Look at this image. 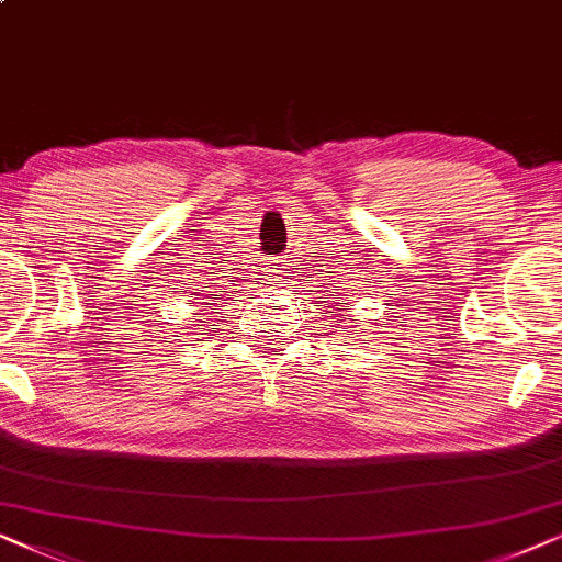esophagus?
<instances>
[{"label": "esophagus", "mask_w": 562, "mask_h": 562, "mask_svg": "<svg viewBox=\"0 0 562 562\" xmlns=\"http://www.w3.org/2000/svg\"><path fill=\"white\" fill-rule=\"evenodd\" d=\"M282 280H285V277H282V267L272 269V274H269V285H282Z\"/></svg>", "instance_id": "1"}]
</instances>
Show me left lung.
Listing matches in <instances>:
<instances>
[{
  "label": "left lung",
  "instance_id": "left-lung-1",
  "mask_svg": "<svg viewBox=\"0 0 562 562\" xmlns=\"http://www.w3.org/2000/svg\"><path fill=\"white\" fill-rule=\"evenodd\" d=\"M347 308H349V303H341L339 308H336V311H347Z\"/></svg>",
  "mask_w": 562,
  "mask_h": 562
}]
</instances>
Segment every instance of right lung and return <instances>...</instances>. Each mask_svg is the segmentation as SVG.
Masks as SVG:
<instances>
[{"mask_svg": "<svg viewBox=\"0 0 562 562\" xmlns=\"http://www.w3.org/2000/svg\"><path fill=\"white\" fill-rule=\"evenodd\" d=\"M215 285H211V288H207V290H200V297H198V301H200V308H211V311H215V308H221V295L218 293H226V290H213Z\"/></svg>", "mask_w": 562, "mask_h": 562, "instance_id": "obj_1", "label": "right lung"}]
</instances>
